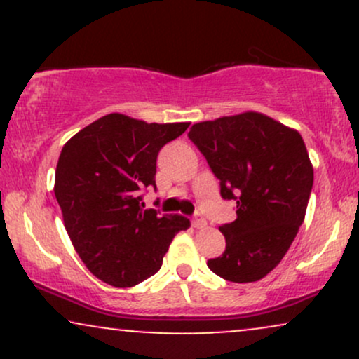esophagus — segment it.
<instances>
[{
    "mask_svg": "<svg viewBox=\"0 0 359 359\" xmlns=\"http://www.w3.org/2000/svg\"><path fill=\"white\" fill-rule=\"evenodd\" d=\"M192 226H194V228H197V229H204L205 226H208V221L204 219V216H203V214H199V212H197L196 216L192 217Z\"/></svg>",
    "mask_w": 359,
    "mask_h": 359,
    "instance_id": "34e87169",
    "label": "esophagus"
}]
</instances>
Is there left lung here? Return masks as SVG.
I'll return each mask as SVG.
<instances>
[{
	"label": "left lung",
	"instance_id": "obj_1",
	"mask_svg": "<svg viewBox=\"0 0 359 359\" xmlns=\"http://www.w3.org/2000/svg\"><path fill=\"white\" fill-rule=\"evenodd\" d=\"M189 138L236 201L221 226L226 250L208 266L234 283L257 282L282 262L304 222L314 168L297 130L257 111L192 125Z\"/></svg>",
	"mask_w": 359,
	"mask_h": 359
}]
</instances>
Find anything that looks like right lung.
<instances>
[{
  "label": "right lung",
  "mask_w": 359,
  "mask_h": 359,
  "mask_svg": "<svg viewBox=\"0 0 359 359\" xmlns=\"http://www.w3.org/2000/svg\"><path fill=\"white\" fill-rule=\"evenodd\" d=\"M191 123H147L106 114L65 143L55 168V199L65 231L94 277L126 288L162 266L179 231L191 226L179 214L143 209L140 191L154 185L156 155Z\"/></svg>",
  "instance_id": "1"
}]
</instances>
